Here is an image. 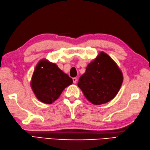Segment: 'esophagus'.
I'll return each mask as SVG.
<instances>
[{"label":"esophagus","mask_w":150,"mask_h":150,"mask_svg":"<svg viewBox=\"0 0 150 150\" xmlns=\"http://www.w3.org/2000/svg\"><path fill=\"white\" fill-rule=\"evenodd\" d=\"M72 80H73V83H76V82H77L78 79L76 78H72Z\"/></svg>","instance_id":"obj_1"}]
</instances>
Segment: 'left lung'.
Listing matches in <instances>:
<instances>
[{"instance_id": "1", "label": "left lung", "mask_w": 150, "mask_h": 150, "mask_svg": "<svg viewBox=\"0 0 150 150\" xmlns=\"http://www.w3.org/2000/svg\"><path fill=\"white\" fill-rule=\"evenodd\" d=\"M122 81L123 76L117 64L102 52L87 65L78 85L89 102L100 105L109 102L117 95Z\"/></svg>"}]
</instances>
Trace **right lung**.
Here are the masks:
<instances>
[{
  "mask_svg": "<svg viewBox=\"0 0 150 150\" xmlns=\"http://www.w3.org/2000/svg\"><path fill=\"white\" fill-rule=\"evenodd\" d=\"M72 82V79L58 68L56 64L43 59L35 67L31 87L38 100L45 103H52Z\"/></svg>",
  "mask_w": 150,
  "mask_h": 150,
  "instance_id": "add662e5",
  "label": "right lung"
}]
</instances>
